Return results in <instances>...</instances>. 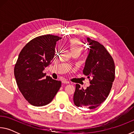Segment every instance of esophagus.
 <instances>
[{
	"label": "esophagus",
	"mask_w": 134,
	"mask_h": 134,
	"mask_svg": "<svg viewBox=\"0 0 134 134\" xmlns=\"http://www.w3.org/2000/svg\"><path fill=\"white\" fill-rule=\"evenodd\" d=\"M62 83H64V84H69V83H70L69 81L66 80H63L62 81Z\"/></svg>",
	"instance_id": "34e87169"
}]
</instances>
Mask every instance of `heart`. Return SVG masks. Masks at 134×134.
<instances>
[{"instance_id": "heart-1", "label": "heart", "mask_w": 134, "mask_h": 134, "mask_svg": "<svg viewBox=\"0 0 134 134\" xmlns=\"http://www.w3.org/2000/svg\"><path fill=\"white\" fill-rule=\"evenodd\" d=\"M69 47L71 51V53H74V52H81L83 49V44L80 40L78 39H72L70 41Z\"/></svg>"}]
</instances>
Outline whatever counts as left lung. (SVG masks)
Here are the masks:
<instances>
[{"label":"left lung","instance_id":"obj_1","mask_svg":"<svg viewBox=\"0 0 134 134\" xmlns=\"http://www.w3.org/2000/svg\"><path fill=\"white\" fill-rule=\"evenodd\" d=\"M89 54L86 58L83 73L87 76L90 85L81 89L76 85L74 103L80 108L95 109L107 98L112 86L115 75V63L112 56L103 45L87 38Z\"/></svg>","mask_w":134,"mask_h":134}]
</instances>
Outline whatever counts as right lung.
Returning a JSON list of instances; mask_svg holds the SVG:
<instances>
[{
    "instance_id": "right-lung-1",
    "label": "right lung",
    "mask_w": 134,
    "mask_h": 134,
    "mask_svg": "<svg viewBox=\"0 0 134 134\" xmlns=\"http://www.w3.org/2000/svg\"><path fill=\"white\" fill-rule=\"evenodd\" d=\"M62 37L44 35L26 44L20 52L15 65L14 75L20 92L31 105L42 106L53 100L62 86L43 72L55 55L57 41Z\"/></svg>"
}]
</instances>
